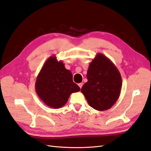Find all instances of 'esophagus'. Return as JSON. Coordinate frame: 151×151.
<instances>
[{"label": "esophagus", "instance_id": "1", "mask_svg": "<svg viewBox=\"0 0 151 151\" xmlns=\"http://www.w3.org/2000/svg\"><path fill=\"white\" fill-rule=\"evenodd\" d=\"M82 86H83V83H78V86L80 87V89L82 88Z\"/></svg>", "mask_w": 151, "mask_h": 151}]
</instances>
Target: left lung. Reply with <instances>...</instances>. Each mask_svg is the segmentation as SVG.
Returning a JSON list of instances; mask_svg holds the SVG:
<instances>
[{"label": "left lung", "instance_id": "8db88e82", "mask_svg": "<svg viewBox=\"0 0 151 151\" xmlns=\"http://www.w3.org/2000/svg\"><path fill=\"white\" fill-rule=\"evenodd\" d=\"M87 78L81 92L91 107L102 111L110 109L116 102L122 80L118 69L110 59L102 53H97L90 63Z\"/></svg>", "mask_w": 151, "mask_h": 151}]
</instances>
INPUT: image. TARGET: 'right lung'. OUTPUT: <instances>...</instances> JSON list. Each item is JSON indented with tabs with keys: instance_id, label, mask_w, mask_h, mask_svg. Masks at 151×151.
Wrapping results in <instances>:
<instances>
[{
	"instance_id": "obj_1",
	"label": "right lung",
	"mask_w": 151,
	"mask_h": 151,
	"mask_svg": "<svg viewBox=\"0 0 151 151\" xmlns=\"http://www.w3.org/2000/svg\"><path fill=\"white\" fill-rule=\"evenodd\" d=\"M79 86L73 82V75L55 55L47 60L37 77L35 91L46 106L58 109L65 106L71 94L78 92Z\"/></svg>"
}]
</instances>
